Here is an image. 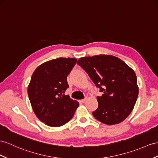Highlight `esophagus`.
Returning a JSON list of instances; mask_svg holds the SVG:
<instances>
[{
  "label": "esophagus",
  "mask_w": 158,
  "mask_h": 158,
  "mask_svg": "<svg viewBox=\"0 0 158 158\" xmlns=\"http://www.w3.org/2000/svg\"><path fill=\"white\" fill-rule=\"evenodd\" d=\"M86 101H87V99H86V98H85V99H81V102L83 103L85 102Z\"/></svg>",
  "instance_id": "1"
}]
</instances>
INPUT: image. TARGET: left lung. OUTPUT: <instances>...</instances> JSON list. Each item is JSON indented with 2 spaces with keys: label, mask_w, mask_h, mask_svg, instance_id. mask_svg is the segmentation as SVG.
I'll use <instances>...</instances> for the list:
<instances>
[{
  "label": "left lung",
  "mask_w": 158,
  "mask_h": 158,
  "mask_svg": "<svg viewBox=\"0 0 158 158\" xmlns=\"http://www.w3.org/2000/svg\"><path fill=\"white\" fill-rule=\"evenodd\" d=\"M99 91V106L92 113L94 118L107 125L122 122L131 114L138 97L139 88L134 71L115 56L98 55L77 60Z\"/></svg>",
  "instance_id": "left-lung-1"
}]
</instances>
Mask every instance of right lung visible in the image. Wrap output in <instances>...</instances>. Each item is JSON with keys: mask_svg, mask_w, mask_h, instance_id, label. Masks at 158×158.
<instances>
[{"mask_svg": "<svg viewBox=\"0 0 158 158\" xmlns=\"http://www.w3.org/2000/svg\"><path fill=\"white\" fill-rule=\"evenodd\" d=\"M77 62L75 58L59 57L44 62L33 73L28 86L32 108L39 119L50 127L66 124L79 106L77 101L64 95L67 75Z\"/></svg>", "mask_w": 158, "mask_h": 158, "instance_id": "1", "label": "right lung"}]
</instances>
